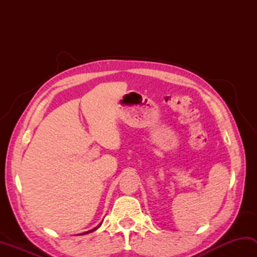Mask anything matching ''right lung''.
<instances>
[{
  "label": "right lung",
  "mask_w": 257,
  "mask_h": 257,
  "mask_svg": "<svg viewBox=\"0 0 257 257\" xmlns=\"http://www.w3.org/2000/svg\"><path fill=\"white\" fill-rule=\"evenodd\" d=\"M101 225V223H100V224L99 225H98V226H96L95 228H92V230H90V231H87V232H84V233H81V234H79V235H85V234H88V233H91V232H94V231H96L97 230V228L98 227H99Z\"/></svg>",
  "instance_id": "obj_1"
}]
</instances>
